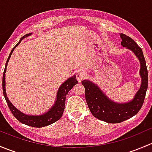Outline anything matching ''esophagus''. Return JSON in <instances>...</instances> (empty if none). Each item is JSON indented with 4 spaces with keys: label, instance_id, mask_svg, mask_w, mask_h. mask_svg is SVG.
Here are the masks:
<instances>
[{
    "label": "esophagus",
    "instance_id": "esophagus-1",
    "mask_svg": "<svg viewBox=\"0 0 152 152\" xmlns=\"http://www.w3.org/2000/svg\"><path fill=\"white\" fill-rule=\"evenodd\" d=\"M76 76L77 80L79 81V82H81L82 80H84V79L87 77V73H86L85 71L79 70V71H78L77 73H76Z\"/></svg>",
    "mask_w": 152,
    "mask_h": 152
}]
</instances>
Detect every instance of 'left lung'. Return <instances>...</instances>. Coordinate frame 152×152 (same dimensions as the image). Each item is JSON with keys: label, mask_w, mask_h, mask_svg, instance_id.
<instances>
[{"label": "left lung", "mask_w": 152, "mask_h": 152, "mask_svg": "<svg viewBox=\"0 0 152 152\" xmlns=\"http://www.w3.org/2000/svg\"><path fill=\"white\" fill-rule=\"evenodd\" d=\"M120 37L122 39V46L132 50L140 62L142 83L134 99L123 104L115 103L90 81L82 82L85 87L86 102L92 115L99 120L111 124L121 123L135 115L143 104L148 88V70L141 48L124 34H121Z\"/></svg>", "instance_id": "left-lung-1"}]
</instances>
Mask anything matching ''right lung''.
<instances>
[{"mask_svg": "<svg viewBox=\"0 0 152 152\" xmlns=\"http://www.w3.org/2000/svg\"><path fill=\"white\" fill-rule=\"evenodd\" d=\"M30 34H27L24 35V36L21 38L20 40L22 39H23V38H25L26 37L29 36ZM20 42L13 48V49H12V51H11L10 56H9L8 59H7V62H6V66L5 69H4V74H3L2 81L3 93H4V98H5L6 102H7L9 108H10V110H11L12 114H13V115L15 116L20 122L26 124V125L30 126L37 127V128L46 126H48L50 125V124L57 121L59 119L61 118V117L62 116V114H63L64 110H65L66 95L67 94V93L73 88V86L78 83V81L76 80V76H73V77L67 79L66 82H65L62 85H61L59 90H58L56 103H55L54 106H53L48 113H45V114L39 116H28L26 115H24L23 113H20V112L18 110H17L10 102V100H9L8 98H7V96L5 89V73L6 70H7V64H8V62L9 60H10V58L11 55H12V52H13L14 49H15V47L18 46V45H19V43L20 42Z\"/></svg>", "mask_w": 152, "mask_h": 152, "instance_id": "1", "label": "right lung"}]
</instances>
